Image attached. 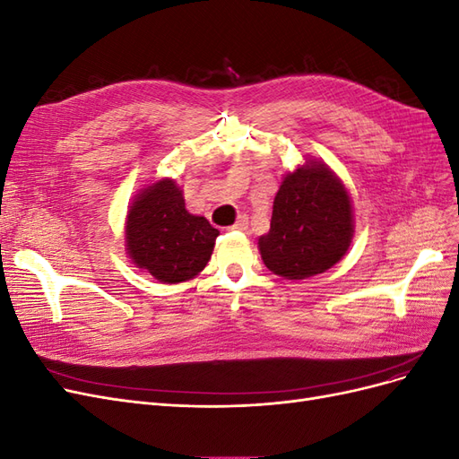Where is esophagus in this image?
<instances>
[{"label": "esophagus", "instance_id": "1", "mask_svg": "<svg viewBox=\"0 0 459 459\" xmlns=\"http://www.w3.org/2000/svg\"><path fill=\"white\" fill-rule=\"evenodd\" d=\"M248 228V218L247 216H239L238 221L230 228V230H238V231H245Z\"/></svg>", "mask_w": 459, "mask_h": 459}]
</instances>
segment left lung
<instances>
[{
    "mask_svg": "<svg viewBox=\"0 0 459 459\" xmlns=\"http://www.w3.org/2000/svg\"><path fill=\"white\" fill-rule=\"evenodd\" d=\"M351 239L349 193L325 164L307 162L285 176L273 201L270 231L258 247L273 273L304 280L335 266Z\"/></svg>",
    "mask_w": 459,
    "mask_h": 459,
    "instance_id": "obj_1",
    "label": "left lung"
}]
</instances>
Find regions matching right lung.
<instances>
[{
	"instance_id": "obj_1",
	"label": "right lung",
	"mask_w": 459,
	"mask_h": 459,
	"mask_svg": "<svg viewBox=\"0 0 459 459\" xmlns=\"http://www.w3.org/2000/svg\"><path fill=\"white\" fill-rule=\"evenodd\" d=\"M218 235L206 218L187 212L172 179L147 187L134 201L126 221L130 258L162 283L195 277L211 260Z\"/></svg>"
}]
</instances>
